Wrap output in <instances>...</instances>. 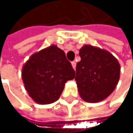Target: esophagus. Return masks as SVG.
Returning a JSON list of instances; mask_svg holds the SVG:
<instances>
[{
    "label": "esophagus",
    "instance_id": "esophagus-1",
    "mask_svg": "<svg viewBox=\"0 0 133 133\" xmlns=\"http://www.w3.org/2000/svg\"><path fill=\"white\" fill-rule=\"evenodd\" d=\"M71 65H72L74 69H75V68H76V62H71Z\"/></svg>",
    "mask_w": 133,
    "mask_h": 133
}]
</instances>
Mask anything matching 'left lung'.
<instances>
[{
  "label": "left lung",
  "mask_w": 133,
  "mask_h": 133,
  "mask_svg": "<svg viewBox=\"0 0 133 133\" xmlns=\"http://www.w3.org/2000/svg\"><path fill=\"white\" fill-rule=\"evenodd\" d=\"M75 81L81 98L88 102L104 100L112 92L119 80L118 60L109 51L92 45L79 51Z\"/></svg>",
  "instance_id": "left-lung-1"
}]
</instances>
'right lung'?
Listing matches in <instances>:
<instances>
[{
	"mask_svg": "<svg viewBox=\"0 0 133 133\" xmlns=\"http://www.w3.org/2000/svg\"><path fill=\"white\" fill-rule=\"evenodd\" d=\"M75 72L65 52L51 45L31 56L22 70V79L29 95L39 104H50L58 99L65 83Z\"/></svg>",
	"mask_w": 133,
	"mask_h": 133,
	"instance_id": "add662e5",
	"label": "right lung"
}]
</instances>
